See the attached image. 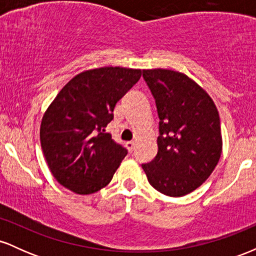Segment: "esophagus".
<instances>
[{
    "instance_id": "esophagus-1",
    "label": "esophagus",
    "mask_w": 256,
    "mask_h": 256,
    "mask_svg": "<svg viewBox=\"0 0 256 256\" xmlns=\"http://www.w3.org/2000/svg\"><path fill=\"white\" fill-rule=\"evenodd\" d=\"M125 146H126V148H128V150L132 152L134 150V146H136V144H134V140H130V142H126Z\"/></svg>"
}]
</instances>
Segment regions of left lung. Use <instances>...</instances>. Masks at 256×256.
Masks as SVG:
<instances>
[{
	"label": "left lung",
	"instance_id": "1",
	"mask_svg": "<svg viewBox=\"0 0 256 256\" xmlns=\"http://www.w3.org/2000/svg\"><path fill=\"white\" fill-rule=\"evenodd\" d=\"M156 104L158 154L142 164L148 182L167 196L194 192L210 176L222 155L219 113L213 100L188 76L171 70H144Z\"/></svg>",
	"mask_w": 256,
	"mask_h": 256
}]
</instances>
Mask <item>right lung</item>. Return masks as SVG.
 <instances>
[{"instance_id": "obj_1", "label": "right lung", "mask_w": 256, "mask_h": 256, "mask_svg": "<svg viewBox=\"0 0 256 256\" xmlns=\"http://www.w3.org/2000/svg\"><path fill=\"white\" fill-rule=\"evenodd\" d=\"M140 70L102 67L72 78L44 113L40 146L62 186L79 195L104 188L128 150L106 128L116 102L140 80Z\"/></svg>"}]
</instances>
